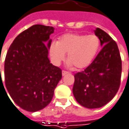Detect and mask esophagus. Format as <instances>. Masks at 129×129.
I'll return each mask as SVG.
<instances>
[{
    "mask_svg": "<svg viewBox=\"0 0 129 129\" xmlns=\"http://www.w3.org/2000/svg\"><path fill=\"white\" fill-rule=\"evenodd\" d=\"M68 73V72L66 71H62V76H66V75H67Z\"/></svg>",
    "mask_w": 129,
    "mask_h": 129,
    "instance_id": "1",
    "label": "esophagus"
}]
</instances>
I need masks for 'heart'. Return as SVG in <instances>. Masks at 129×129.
I'll return each instance as SVG.
<instances>
[{
  "mask_svg": "<svg viewBox=\"0 0 129 129\" xmlns=\"http://www.w3.org/2000/svg\"><path fill=\"white\" fill-rule=\"evenodd\" d=\"M100 46V41L96 35L68 33L61 36L57 43L50 46V56L55 65L65 60L68 53V65L78 69L89 66L96 56Z\"/></svg>",
  "mask_w": 129,
  "mask_h": 129,
  "instance_id": "obj_1",
  "label": "heart"
}]
</instances>
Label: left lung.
Wrapping results in <instances>:
<instances>
[{
  "instance_id": "1",
  "label": "left lung",
  "mask_w": 129,
  "mask_h": 129,
  "mask_svg": "<svg viewBox=\"0 0 129 129\" xmlns=\"http://www.w3.org/2000/svg\"><path fill=\"white\" fill-rule=\"evenodd\" d=\"M102 49L85 71L75 74L73 93L84 107L96 109L111 101L119 88L121 59L116 43L100 28L94 30Z\"/></svg>"
}]
</instances>
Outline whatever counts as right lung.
I'll return each mask as SVG.
<instances>
[{"instance_id":"1","label":"right lung","mask_w":129,"mask_h":129,"mask_svg":"<svg viewBox=\"0 0 129 129\" xmlns=\"http://www.w3.org/2000/svg\"><path fill=\"white\" fill-rule=\"evenodd\" d=\"M53 31V27L33 25L14 39L6 55V88L15 103L27 112L46 107L62 78L61 69L48 57Z\"/></svg>"}]
</instances>
